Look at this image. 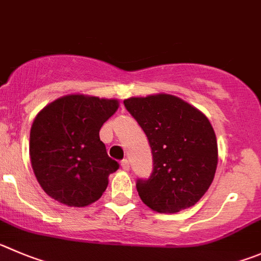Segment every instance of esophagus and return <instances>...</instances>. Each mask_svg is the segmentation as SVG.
I'll list each match as a JSON object with an SVG mask.
<instances>
[{
    "label": "esophagus",
    "mask_w": 261,
    "mask_h": 261,
    "mask_svg": "<svg viewBox=\"0 0 261 261\" xmlns=\"http://www.w3.org/2000/svg\"><path fill=\"white\" fill-rule=\"evenodd\" d=\"M121 167H122L125 171H127V170L130 169V162H128V160H123L122 162H121Z\"/></svg>",
    "instance_id": "esophagus-1"
}]
</instances>
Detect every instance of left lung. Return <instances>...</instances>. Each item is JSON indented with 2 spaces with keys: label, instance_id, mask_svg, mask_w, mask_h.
I'll return each mask as SVG.
<instances>
[{
  "label": "left lung",
  "instance_id": "left-lung-1",
  "mask_svg": "<svg viewBox=\"0 0 261 261\" xmlns=\"http://www.w3.org/2000/svg\"><path fill=\"white\" fill-rule=\"evenodd\" d=\"M123 104L152 148V175L136 181L142 201L161 214L196 204L210 188L218 166L216 135L207 117L169 94L130 97Z\"/></svg>",
  "mask_w": 261,
  "mask_h": 261
}]
</instances>
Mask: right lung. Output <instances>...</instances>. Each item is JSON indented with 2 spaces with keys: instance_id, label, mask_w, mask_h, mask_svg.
<instances>
[{
  "instance_id": "obj_1",
  "label": "right lung",
  "mask_w": 261,
  "mask_h": 261,
  "mask_svg": "<svg viewBox=\"0 0 261 261\" xmlns=\"http://www.w3.org/2000/svg\"><path fill=\"white\" fill-rule=\"evenodd\" d=\"M117 99L72 94L47 104L29 135L33 172L46 194L70 207L97 201L118 162L108 155L99 131L118 109Z\"/></svg>"
}]
</instances>
